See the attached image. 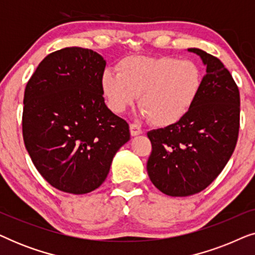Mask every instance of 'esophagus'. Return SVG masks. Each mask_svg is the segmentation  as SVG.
Masks as SVG:
<instances>
[{
  "label": "esophagus",
  "mask_w": 255,
  "mask_h": 255,
  "mask_svg": "<svg viewBox=\"0 0 255 255\" xmlns=\"http://www.w3.org/2000/svg\"><path fill=\"white\" fill-rule=\"evenodd\" d=\"M130 133H131L132 137H135V135L141 134L142 133V130H141V128L139 127V125L131 124L130 125Z\"/></svg>",
  "instance_id": "obj_1"
}]
</instances>
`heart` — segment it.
I'll return each mask as SVG.
<instances>
[{
  "label": "heart",
  "mask_w": 255,
  "mask_h": 255,
  "mask_svg": "<svg viewBox=\"0 0 255 255\" xmlns=\"http://www.w3.org/2000/svg\"><path fill=\"white\" fill-rule=\"evenodd\" d=\"M117 72H103L101 90L115 114L133 106L138 96L141 116L156 127L177 124L190 113L204 85L202 68L193 60L173 57H127Z\"/></svg>",
  "instance_id": "obj_1"
}]
</instances>
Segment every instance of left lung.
I'll return each mask as SVG.
<instances>
[{"instance_id": "1", "label": "left lung", "mask_w": 255, "mask_h": 255, "mask_svg": "<svg viewBox=\"0 0 255 255\" xmlns=\"http://www.w3.org/2000/svg\"><path fill=\"white\" fill-rule=\"evenodd\" d=\"M205 66L204 85L193 109L172 127L149 131L152 153L147 174L168 196L183 197L205 189L235 151L239 132V89L223 62L188 48Z\"/></svg>"}]
</instances>
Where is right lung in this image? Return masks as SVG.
<instances>
[{
	"mask_svg": "<svg viewBox=\"0 0 255 255\" xmlns=\"http://www.w3.org/2000/svg\"><path fill=\"white\" fill-rule=\"evenodd\" d=\"M107 61L97 52L66 47L38 65L24 92L23 139L40 175L64 193L95 190L128 124L106 106L101 90Z\"/></svg>",
	"mask_w": 255,
	"mask_h": 255,
	"instance_id": "right-lung-1",
	"label": "right lung"
}]
</instances>
